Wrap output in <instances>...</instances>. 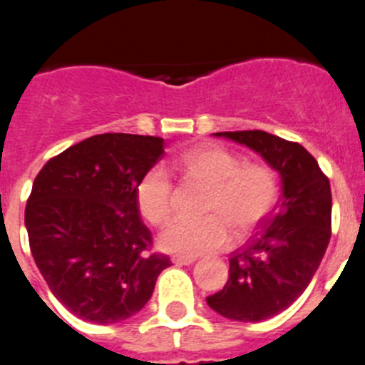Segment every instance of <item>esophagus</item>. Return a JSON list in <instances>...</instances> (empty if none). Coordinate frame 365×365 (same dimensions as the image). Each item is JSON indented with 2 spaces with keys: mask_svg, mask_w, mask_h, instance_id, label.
<instances>
[{
  "mask_svg": "<svg viewBox=\"0 0 365 365\" xmlns=\"http://www.w3.org/2000/svg\"><path fill=\"white\" fill-rule=\"evenodd\" d=\"M196 261V257H189V255H175L173 257V263L175 264H192Z\"/></svg>",
  "mask_w": 365,
  "mask_h": 365,
  "instance_id": "esophagus-1",
  "label": "esophagus"
}]
</instances>
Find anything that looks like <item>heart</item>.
<instances>
[{
    "label": "heart",
    "instance_id": "heart-1",
    "mask_svg": "<svg viewBox=\"0 0 365 365\" xmlns=\"http://www.w3.org/2000/svg\"><path fill=\"white\" fill-rule=\"evenodd\" d=\"M176 167L189 178L209 185L202 220L173 221L158 237L160 247L178 255L217 252L230 241V230L243 236L259 223L277 198V178L270 167L241 163L234 153L220 145L187 149ZM136 203L142 216L153 225H163L173 216V182L162 165H153L136 185Z\"/></svg>",
    "mask_w": 365,
    "mask_h": 365
}]
</instances>
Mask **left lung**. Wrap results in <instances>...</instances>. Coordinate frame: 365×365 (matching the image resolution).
I'll return each instance as SVG.
<instances>
[{
	"label": "left lung",
	"instance_id": "8db88e82",
	"mask_svg": "<svg viewBox=\"0 0 365 365\" xmlns=\"http://www.w3.org/2000/svg\"><path fill=\"white\" fill-rule=\"evenodd\" d=\"M255 151L281 176V198L245 247L230 255L229 281L207 304L230 321L261 322L308 288L331 237V189L297 142L267 131L214 133Z\"/></svg>",
	"mask_w": 365,
	"mask_h": 365
}]
</instances>
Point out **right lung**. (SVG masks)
Masks as SVG:
<instances>
[{"instance_id": "add662e5", "label": "right lung", "mask_w": 365, "mask_h": 365, "mask_svg": "<svg viewBox=\"0 0 365 365\" xmlns=\"http://www.w3.org/2000/svg\"><path fill=\"white\" fill-rule=\"evenodd\" d=\"M163 155L160 136L104 133L48 160L26 202L30 250L52 294L75 317L115 324L140 312L163 254H148L136 185Z\"/></svg>"}]
</instances>
